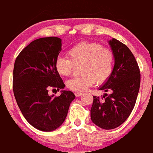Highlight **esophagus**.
Segmentation results:
<instances>
[{
	"mask_svg": "<svg viewBox=\"0 0 153 153\" xmlns=\"http://www.w3.org/2000/svg\"><path fill=\"white\" fill-rule=\"evenodd\" d=\"M74 94H75V96H76V97H79L80 96H82V93H79V92H76V93H75Z\"/></svg>",
	"mask_w": 153,
	"mask_h": 153,
	"instance_id": "34e87169",
	"label": "esophagus"
}]
</instances>
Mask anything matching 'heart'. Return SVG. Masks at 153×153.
Instances as JSON below:
<instances>
[{
  "instance_id": "1",
  "label": "heart",
  "mask_w": 153,
  "mask_h": 153,
  "mask_svg": "<svg viewBox=\"0 0 153 153\" xmlns=\"http://www.w3.org/2000/svg\"><path fill=\"white\" fill-rule=\"evenodd\" d=\"M68 57L59 56L55 63V70L62 76H70L74 65H82V74L66 82L68 89L83 92L97 82L101 85L111 76L114 66V55L109 48L95 42H82L68 50Z\"/></svg>"
}]
</instances>
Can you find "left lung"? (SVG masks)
Masks as SVG:
<instances>
[{
    "mask_svg": "<svg viewBox=\"0 0 153 153\" xmlns=\"http://www.w3.org/2000/svg\"><path fill=\"white\" fill-rule=\"evenodd\" d=\"M114 55V71L99 88L111 94L93 96L90 117L103 129H114L127 120L134 109L140 87L141 74L134 55L126 44L115 39L109 42Z\"/></svg>",
    "mask_w": 153,
    "mask_h": 153,
    "instance_id": "left-lung-1",
    "label": "left lung"
}]
</instances>
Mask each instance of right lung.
<instances>
[{"instance_id":"1","label":"right lung","mask_w":153,"mask_h":153,"mask_svg":"<svg viewBox=\"0 0 153 153\" xmlns=\"http://www.w3.org/2000/svg\"><path fill=\"white\" fill-rule=\"evenodd\" d=\"M57 37L34 40L20 52L13 71V91L24 117L42 131L55 130L64 122L75 96L62 90L60 96H49V88L65 87L55 70V63L61 51Z\"/></svg>"}]
</instances>
